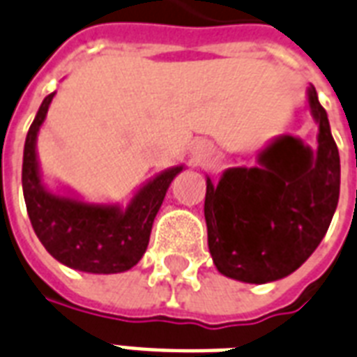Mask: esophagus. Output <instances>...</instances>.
Segmentation results:
<instances>
[{
    "instance_id": "obj_1",
    "label": "esophagus",
    "mask_w": 357,
    "mask_h": 357,
    "mask_svg": "<svg viewBox=\"0 0 357 357\" xmlns=\"http://www.w3.org/2000/svg\"><path fill=\"white\" fill-rule=\"evenodd\" d=\"M192 153L195 158H201V156H204V154L208 153V145H206L204 141H199V143H195V145H193Z\"/></svg>"
}]
</instances>
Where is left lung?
I'll return each mask as SVG.
<instances>
[{
  "instance_id": "8db88e82",
  "label": "left lung",
  "mask_w": 357,
  "mask_h": 357,
  "mask_svg": "<svg viewBox=\"0 0 357 357\" xmlns=\"http://www.w3.org/2000/svg\"><path fill=\"white\" fill-rule=\"evenodd\" d=\"M307 107L319 124L317 149L281 134L257 153L253 167H229L216 184L206 176L208 250L225 278L255 284L287 278L330 227L339 203L341 160L313 85Z\"/></svg>"
}]
</instances>
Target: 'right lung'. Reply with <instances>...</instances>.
Returning a JSON list of instances; mask_svg holds the SVG:
<instances>
[{
  "instance_id": "add662e5",
  "label": "right lung",
  "mask_w": 357,
  "mask_h": 357,
  "mask_svg": "<svg viewBox=\"0 0 357 357\" xmlns=\"http://www.w3.org/2000/svg\"><path fill=\"white\" fill-rule=\"evenodd\" d=\"M55 91L43 100L27 132L22 164V188L35 234L61 264L87 273H121L141 261L147 251L154 218L184 165H173L135 190L126 206L93 203L68 188L44 182L37 137Z\"/></svg>"
}]
</instances>
